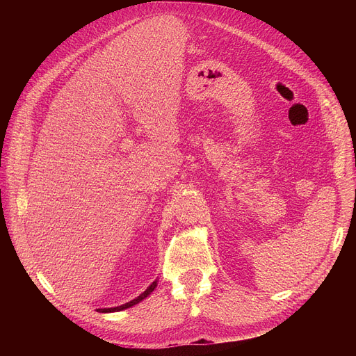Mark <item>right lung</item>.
<instances>
[{
	"label": "right lung",
	"mask_w": 356,
	"mask_h": 356,
	"mask_svg": "<svg viewBox=\"0 0 356 356\" xmlns=\"http://www.w3.org/2000/svg\"><path fill=\"white\" fill-rule=\"evenodd\" d=\"M156 286H158V280H155L154 283H152L140 296H138L136 298H134V300H131V301H128V302H125V304H122V306H118V307H111V309H97V312H99V313H115V312H121V310H125V309H129V307H132V306H135V304H138L139 301H142L143 298H146L152 291H154L155 289H156Z\"/></svg>",
	"instance_id": "right-lung-1"
}]
</instances>
